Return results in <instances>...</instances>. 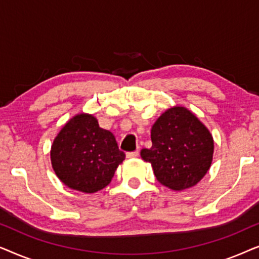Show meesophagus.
Wrapping results in <instances>:
<instances>
[{"mask_svg":"<svg viewBox=\"0 0 259 259\" xmlns=\"http://www.w3.org/2000/svg\"><path fill=\"white\" fill-rule=\"evenodd\" d=\"M138 155H139V152H138V151H134V152H128V153H126V157L128 158V159L137 158Z\"/></svg>","mask_w":259,"mask_h":259,"instance_id":"esophagus-1","label":"esophagus"}]
</instances>
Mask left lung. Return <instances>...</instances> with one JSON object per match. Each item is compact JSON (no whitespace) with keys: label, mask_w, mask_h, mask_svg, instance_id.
<instances>
[{"label":"left lung","mask_w":259,"mask_h":259,"mask_svg":"<svg viewBox=\"0 0 259 259\" xmlns=\"http://www.w3.org/2000/svg\"><path fill=\"white\" fill-rule=\"evenodd\" d=\"M152 147L141 150L162 185L183 191L197 185L213 159V138L207 127L182 106H175L159 116L151 131Z\"/></svg>","instance_id":"obj_1"}]
</instances>
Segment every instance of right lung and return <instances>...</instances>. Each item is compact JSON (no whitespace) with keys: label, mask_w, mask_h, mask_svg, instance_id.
I'll return each instance as SVG.
<instances>
[{"label":"right lung","mask_w":259,"mask_h":259,"mask_svg":"<svg viewBox=\"0 0 259 259\" xmlns=\"http://www.w3.org/2000/svg\"><path fill=\"white\" fill-rule=\"evenodd\" d=\"M125 159L113 133L99 126L98 119L80 113L67 121L51 148L52 167L69 189L98 192L108 185Z\"/></svg>","instance_id":"right-lung-1"}]
</instances>
